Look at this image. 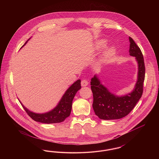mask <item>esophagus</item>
<instances>
[{"mask_svg": "<svg viewBox=\"0 0 159 159\" xmlns=\"http://www.w3.org/2000/svg\"><path fill=\"white\" fill-rule=\"evenodd\" d=\"M88 84V82L86 79H84V80H82V82H81V85H82V86H86Z\"/></svg>", "mask_w": 159, "mask_h": 159, "instance_id": "1", "label": "esophagus"}]
</instances>
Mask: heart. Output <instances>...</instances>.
Wrapping results in <instances>:
<instances>
[{
	"label": "heart",
	"instance_id": "1",
	"mask_svg": "<svg viewBox=\"0 0 159 159\" xmlns=\"http://www.w3.org/2000/svg\"><path fill=\"white\" fill-rule=\"evenodd\" d=\"M106 42L105 40H101L99 41L97 45V49L98 50H101L103 48H104L106 46ZM115 53V49L113 48H110L109 49H108L106 52L104 53L102 58V61H107L110 60L114 55V54Z\"/></svg>",
	"mask_w": 159,
	"mask_h": 159
}]
</instances>
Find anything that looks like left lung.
Wrapping results in <instances>:
<instances>
[{
    "instance_id": "1",
    "label": "left lung",
    "mask_w": 159,
    "mask_h": 159,
    "mask_svg": "<svg viewBox=\"0 0 159 159\" xmlns=\"http://www.w3.org/2000/svg\"><path fill=\"white\" fill-rule=\"evenodd\" d=\"M130 55L135 57L138 63V76L133 92L124 97H119L109 92L94 76L91 82L93 93L92 107L95 114L103 120L121 119L127 116L136 106L143 93V83L145 68L142 52L132 38L129 37Z\"/></svg>"
}]
</instances>
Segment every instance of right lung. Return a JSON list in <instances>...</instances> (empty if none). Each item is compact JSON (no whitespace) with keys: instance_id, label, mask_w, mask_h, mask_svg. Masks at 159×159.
Instances as JSON below:
<instances>
[{"instance_id":"right-lung-1","label":"right lung","mask_w":159,"mask_h":159,"mask_svg":"<svg viewBox=\"0 0 159 159\" xmlns=\"http://www.w3.org/2000/svg\"><path fill=\"white\" fill-rule=\"evenodd\" d=\"M80 82L81 80L79 79L73 83L66 92L58 106L53 110L48 113L45 114L34 113L30 111L23 105L22 106L27 114L34 121L47 124L60 123L64 121L71 113L72 101L76 92L81 88Z\"/></svg>"}]
</instances>
